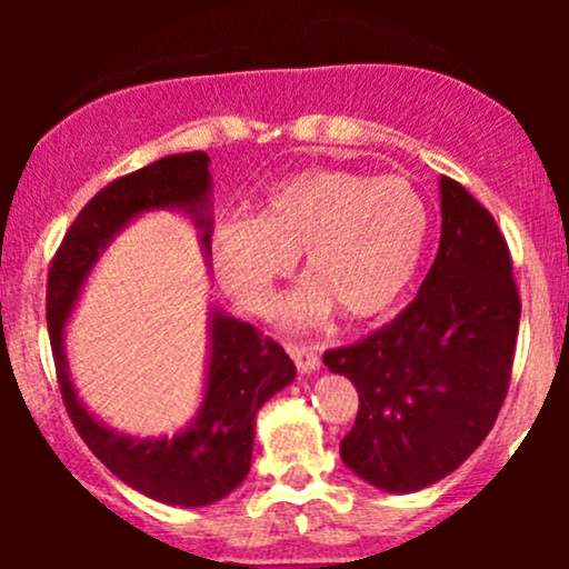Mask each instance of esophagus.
<instances>
[{
	"mask_svg": "<svg viewBox=\"0 0 569 569\" xmlns=\"http://www.w3.org/2000/svg\"><path fill=\"white\" fill-rule=\"evenodd\" d=\"M286 350H289V356L293 358V363H297V369L302 371V375H312V371L321 369V358H318V350L312 348V345L289 342Z\"/></svg>",
	"mask_w": 569,
	"mask_h": 569,
	"instance_id": "34e87169",
	"label": "esophagus"
}]
</instances>
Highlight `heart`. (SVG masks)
<instances>
[{
	"label": "heart",
	"instance_id": "obj_1",
	"mask_svg": "<svg viewBox=\"0 0 569 569\" xmlns=\"http://www.w3.org/2000/svg\"><path fill=\"white\" fill-rule=\"evenodd\" d=\"M430 213L401 176L310 168L270 187L251 221H221L211 259L227 297L267 316L291 259L307 283L283 307L293 329L323 323L335 307L371 321L393 307L420 270Z\"/></svg>",
	"mask_w": 569,
	"mask_h": 569
}]
</instances>
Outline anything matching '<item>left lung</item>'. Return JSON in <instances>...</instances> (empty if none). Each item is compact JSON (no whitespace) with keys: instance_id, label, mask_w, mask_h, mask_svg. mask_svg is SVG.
<instances>
[{"instance_id":"left-lung-1","label":"left lung","mask_w":569,"mask_h":569,"mask_svg":"<svg viewBox=\"0 0 569 569\" xmlns=\"http://www.w3.org/2000/svg\"><path fill=\"white\" fill-rule=\"evenodd\" d=\"M441 243L415 302L323 363L358 390L339 455L382 492H417L487 439L511 380L521 302L492 213L441 176Z\"/></svg>"}]
</instances>
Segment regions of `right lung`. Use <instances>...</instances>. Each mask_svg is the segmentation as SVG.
I'll list each match as a JSON object with an SVG mask.
<instances>
[{
  "instance_id": "1",
  "label": "right lung",
  "mask_w": 569,
  "mask_h": 569,
  "mask_svg": "<svg viewBox=\"0 0 569 569\" xmlns=\"http://www.w3.org/2000/svg\"><path fill=\"white\" fill-rule=\"evenodd\" d=\"M211 158L187 152L162 158L103 187L69 227L48 276V331L58 385L77 433L103 466L136 492L166 506H211L243 485L251 468L257 411L293 382L297 367L251 323L211 307L208 367L198 415L173 436H128L90 415L69 375L63 329L84 280L130 221L149 211H179L200 232L202 259L211 257Z\"/></svg>"
}]
</instances>
